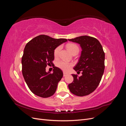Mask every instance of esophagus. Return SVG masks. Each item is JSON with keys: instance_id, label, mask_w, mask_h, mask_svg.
I'll list each match as a JSON object with an SVG mask.
<instances>
[{"instance_id": "1", "label": "esophagus", "mask_w": 126, "mask_h": 126, "mask_svg": "<svg viewBox=\"0 0 126 126\" xmlns=\"http://www.w3.org/2000/svg\"><path fill=\"white\" fill-rule=\"evenodd\" d=\"M63 76H64V77H65V76H66L67 75V74L66 73V72H64V71L63 72Z\"/></svg>"}]
</instances>
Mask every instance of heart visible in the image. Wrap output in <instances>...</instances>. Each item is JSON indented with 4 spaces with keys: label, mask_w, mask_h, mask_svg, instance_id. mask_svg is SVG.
Listing matches in <instances>:
<instances>
[{
    "label": "heart",
    "mask_w": 126,
    "mask_h": 126,
    "mask_svg": "<svg viewBox=\"0 0 126 126\" xmlns=\"http://www.w3.org/2000/svg\"><path fill=\"white\" fill-rule=\"evenodd\" d=\"M67 48H68V50L70 51V52L72 54H74L75 52L77 51H79V50L78 46L75 44L70 43V44H67ZM61 49H62V46H58L55 48L54 52V56L55 57H57L58 56ZM56 65L57 67L60 68V69H62L64 71H68L69 69V68L71 66H72L73 64L72 63H69L68 62H64L63 60H58L56 62Z\"/></svg>",
    "instance_id": "obj_1"
}]
</instances>
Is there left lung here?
<instances>
[{
  "mask_svg": "<svg viewBox=\"0 0 126 126\" xmlns=\"http://www.w3.org/2000/svg\"><path fill=\"white\" fill-rule=\"evenodd\" d=\"M68 40L78 43L82 48L78 63L74 68L76 71H81L82 76L72 74L74 81L68 88L76 96H87L95 90L101 81L105 70V52L94 37L82 36Z\"/></svg>",
  "mask_w": 126,
  "mask_h": 126,
  "instance_id": "8db88e82",
  "label": "left lung"
}]
</instances>
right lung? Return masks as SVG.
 Instances as JSON below:
<instances>
[{"label":"right lung","mask_w":126,"mask_h":126,"mask_svg":"<svg viewBox=\"0 0 126 126\" xmlns=\"http://www.w3.org/2000/svg\"><path fill=\"white\" fill-rule=\"evenodd\" d=\"M66 41V39L41 35L26 44L21 58L22 73L29 89L37 96L48 98L55 93L63 71L54 66L50 74L46 71V67L53 64L55 48Z\"/></svg>","instance_id":"add662e5"}]
</instances>
